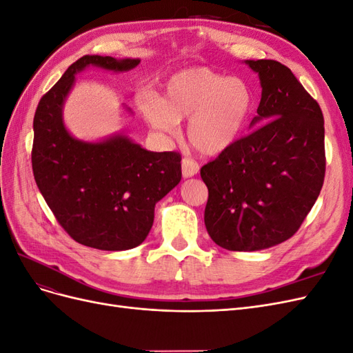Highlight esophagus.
I'll return each mask as SVG.
<instances>
[{
	"label": "esophagus",
	"mask_w": 353,
	"mask_h": 353,
	"mask_svg": "<svg viewBox=\"0 0 353 353\" xmlns=\"http://www.w3.org/2000/svg\"><path fill=\"white\" fill-rule=\"evenodd\" d=\"M199 163L194 162L193 159L190 157H184L183 159V176L184 178H191L199 174Z\"/></svg>",
	"instance_id": "1"
}]
</instances>
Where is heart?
I'll use <instances>...</instances> for the list:
<instances>
[{"label": "heart", "instance_id": "b5f03b06", "mask_svg": "<svg viewBox=\"0 0 353 353\" xmlns=\"http://www.w3.org/2000/svg\"><path fill=\"white\" fill-rule=\"evenodd\" d=\"M253 105L248 82L201 66L172 74L160 99L148 95L138 101L144 121L157 132L174 135L179 122L188 119V141L205 156L221 154L237 143Z\"/></svg>", "mask_w": 353, "mask_h": 353}]
</instances>
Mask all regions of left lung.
Returning <instances> with one entry per match:
<instances>
[{
    "label": "left lung",
    "instance_id": "left-lung-1",
    "mask_svg": "<svg viewBox=\"0 0 353 353\" xmlns=\"http://www.w3.org/2000/svg\"><path fill=\"white\" fill-rule=\"evenodd\" d=\"M244 63L262 87L253 131L200 170L209 190L206 230L218 245L234 252L263 250L290 239L312 209L325 175L318 103L281 63Z\"/></svg>",
    "mask_w": 353,
    "mask_h": 353
}]
</instances>
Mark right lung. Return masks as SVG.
Wrapping results in <instances>:
<instances>
[{
    "instance_id": "obj_1",
    "label": "right lung",
    "mask_w": 353,
    "mask_h": 353,
    "mask_svg": "<svg viewBox=\"0 0 353 353\" xmlns=\"http://www.w3.org/2000/svg\"><path fill=\"white\" fill-rule=\"evenodd\" d=\"M140 59L83 56L41 99L34 117L32 169L48 208L69 236L99 250H130L152 230L154 206L181 181V156L148 152L125 134L74 138L63 105L88 68L128 72Z\"/></svg>"
}]
</instances>
